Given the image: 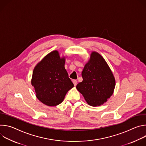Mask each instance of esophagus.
<instances>
[{
    "label": "esophagus",
    "instance_id": "obj_1",
    "mask_svg": "<svg viewBox=\"0 0 146 146\" xmlns=\"http://www.w3.org/2000/svg\"><path fill=\"white\" fill-rule=\"evenodd\" d=\"M73 84H74V86H76V85L77 84V81L76 80H74L73 81Z\"/></svg>",
    "mask_w": 146,
    "mask_h": 146
}]
</instances>
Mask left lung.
I'll list each match as a JSON object with an SVG mask.
<instances>
[{
	"mask_svg": "<svg viewBox=\"0 0 146 146\" xmlns=\"http://www.w3.org/2000/svg\"><path fill=\"white\" fill-rule=\"evenodd\" d=\"M82 81L77 90L91 106H99L113 95L115 86L114 76L107 62L98 52L92 51L81 73Z\"/></svg>",
	"mask_w": 146,
	"mask_h": 146,
	"instance_id": "obj_1",
	"label": "left lung"
}]
</instances>
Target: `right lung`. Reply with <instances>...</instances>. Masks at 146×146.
Wrapping results in <instances>:
<instances>
[{
  "label": "right lung",
  "instance_id": "1",
  "mask_svg": "<svg viewBox=\"0 0 146 146\" xmlns=\"http://www.w3.org/2000/svg\"><path fill=\"white\" fill-rule=\"evenodd\" d=\"M65 57L53 51L35 67L31 84L37 98L44 105L55 106L63 102L66 93L73 87L65 68Z\"/></svg>",
  "mask_w": 146,
  "mask_h": 146
}]
</instances>
